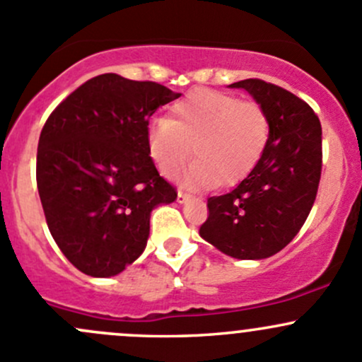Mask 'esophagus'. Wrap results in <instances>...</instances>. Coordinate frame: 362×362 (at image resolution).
I'll use <instances>...</instances> for the list:
<instances>
[{"label": "esophagus", "instance_id": "obj_1", "mask_svg": "<svg viewBox=\"0 0 362 362\" xmlns=\"http://www.w3.org/2000/svg\"><path fill=\"white\" fill-rule=\"evenodd\" d=\"M189 199H191V194L184 192V191H178V194H177V201H178V203H187Z\"/></svg>", "mask_w": 362, "mask_h": 362}]
</instances>
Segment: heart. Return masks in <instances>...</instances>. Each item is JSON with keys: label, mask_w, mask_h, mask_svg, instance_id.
Segmentation results:
<instances>
[{"label": "heart", "mask_w": 362, "mask_h": 362, "mask_svg": "<svg viewBox=\"0 0 362 362\" xmlns=\"http://www.w3.org/2000/svg\"><path fill=\"white\" fill-rule=\"evenodd\" d=\"M271 121L260 104L216 90H194L147 128V151L163 175L192 156L182 175L191 185L230 187L253 171L267 149Z\"/></svg>", "instance_id": "obj_1"}]
</instances>
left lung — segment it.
<instances>
[{
	"label": "left lung",
	"mask_w": 362,
	"mask_h": 362,
	"mask_svg": "<svg viewBox=\"0 0 362 362\" xmlns=\"http://www.w3.org/2000/svg\"><path fill=\"white\" fill-rule=\"evenodd\" d=\"M229 86L246 90L265 109L271 139L234 191L208 199L199 234L232 258L262 260L283 250L309 216L321 180L322 130L310 105L291 91L262 79Z\"/></svg>",
	"instance_id": "1"
}]
</instances>
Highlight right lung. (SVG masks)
Listing matches in <instances>:
<instances>
[{
	"mask_svg": "<svg viewBox=\"0 0 362 362\" xmlns=\"http://www.w3.org/2000/svg\"><path fill=\"white\" fill-rule=\"evenodd\" d=\"M178 97L109 72L72 91L45 123L37 192L57 246L86 276L123 272L146 250L151 211L177 199L152 163L147 128Z\"/></svg>",
	"mask_w": 362,
	"mask_h": 362,
	"instance_id": "obj_1",
	"label": "right lung"
}]
</instances>
